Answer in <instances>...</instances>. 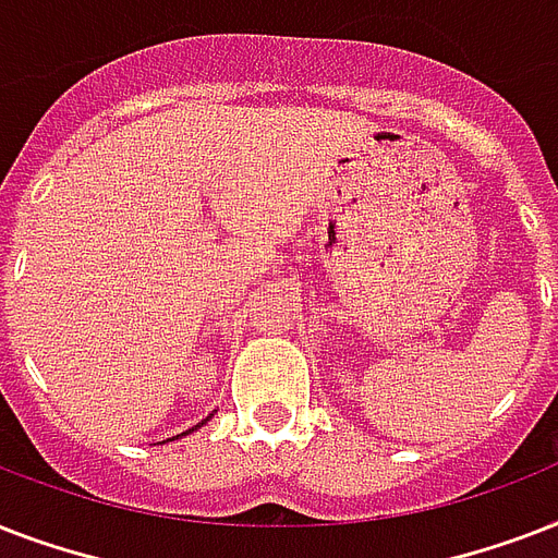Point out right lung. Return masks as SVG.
Instances as JSON below:
<instances>
[{"instance_id": "add662e5", "label": "right lung", "mask_w": 558, "mask_h": 558, "mask_svg": "<svg viewBox=\"0 0 558 558\" xmlns=\"http://www.w3.org/2000/svg\"><path fill=\"white\" fill-rule=\"evenodd\" d=\"M187 432H193V428H187Z\"/></svg>"}]
</instances>
